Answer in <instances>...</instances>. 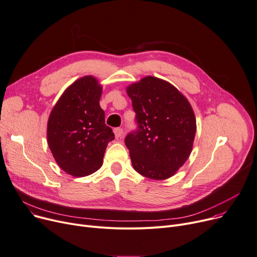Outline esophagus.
Here are the masks:
<instances>
[{"label": "esophagus", "mask_w": 257, "mask_h": 257, "mask_svg": "<svg viewBox=\"0 0 257 257\" xmlns=\"http://www.w3.org/2000/svg\"><path fill=\"white\" fill-rule=\"evenodd\" d=\"M113 132H114V136H115V139H121V136L123 135V133H124V131H123V129L122 128H114L113 129Z\"/></svg>", "instance_id": "esophagus-1"}]
</instances>
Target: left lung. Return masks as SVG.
I'll use <instances>...</instances> for the list:
<instances>
[{"mask_svg": "<svg viewBox=\"0 0 257 257\" xmlns=\"http://www.w3.org/2000/svg\"><path fill=\"white\" fill-rule=\"evenodd\" d=\"M127 94L138 125L125 138L133 168L152 180L168 179L192 151L193 109L173 84L154 76L129 85Z\"/></svg>", "mask_w": 257, "mask_h": 257, "instance_id": "1", "label": "left lung"}]
</instances>
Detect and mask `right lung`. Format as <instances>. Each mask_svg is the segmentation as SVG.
I'll list each match as a JSON object with an SVG mask.
<instances>
[{
    "mask_svg": "<svg viewBox=\"0 0 257 257\" xmlns=\"http://www.w3.org/2000/svg\"><path fill=\"white\" fill-rule=\"evenodd\" d=\"M102 87L93 76L74 81L61 96L47 123L48 147L65 173L89 176L103 163L107 144L114 140L99 100Z\"/></svg>",
    "mask_w": 257,
    "mask_h": 257,
    "instance_id": "1",
    "label": "right lung"
}]
</instances>
